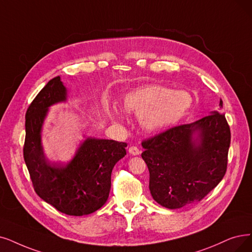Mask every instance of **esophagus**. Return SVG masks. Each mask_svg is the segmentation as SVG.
<instances>
[{"label": "esophagus", "mask_w": 252, "mask_h": 252, "mask_svg": "<svg viewBox=\"0 0 252 252\" xmlns=\"http://www.w3.org/2000/svg\"><path fill=\"white\" fill-rule=\"evenodd\" d=\"M128 152L131 154V155H133V156H136V155H138L140 153V151H139V149L137 147L131 146V147H129Z\"/></svg>", "instance_id": "obj_1"}]
</instances>
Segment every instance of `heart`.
Here are the masks:
<instances>
[{"label": "heart", "instance_id": "obj_1", "mask_svg": "<svg viewBox=\"0 0 252 252\" xmlns=\"http://www.w3.org/2000/svg\"><path fill=\"white\" fill-rule=\"evenodd\" d=\"M191 105V97L185 91H173L159 85L140 87L123 99L127 113H139L144 128L155 131L176 123ZM106 113L114 120H122L123 113L116 106H106Z\"/></svg>", "mask_w": 252, "mask_h": 252}]
</instances>
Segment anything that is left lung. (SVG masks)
I'll list each match as a JSON object with an SVG mask.
<instances>
[{
  "mask_svg": "<svg viewBox=\"0 0 252 252\" xmlns=\"http://www.w3.org/2000/svg\"><path fill=\"white\" fill-rule=\"evenodd\" d=\"M229 144V126L218 112L143 140L154 200L167 209L200 202L224 177Z\"/></svg>",
  "mask_w": 252,
  "mask_h": 252,
  "instance_id": "obj_1",
  "label": "left lung"
}]
</instances>
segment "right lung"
Masks as SVG:
<instances>
[{
  "mask_svg": "<svg viewBox=\"0 0 252 252\" xmlns=\"http://www.w3.org/2000/svg\"><path fill=\"white\" fill-rule=\"evenodd\" d=\"M67 91L57 76L45 85L26 113L24 158L34 190L44 202L71 216L91 214L108 198L115 164L126 155V143L88 137L66 165L50 163L41 145L48 107L66 101Z\"/></svg>",
  "mask_w": 252,
  "mask_h": 252,
  "instance_id": "obj_1",
  "label": "right lung"
}]
</instances>
